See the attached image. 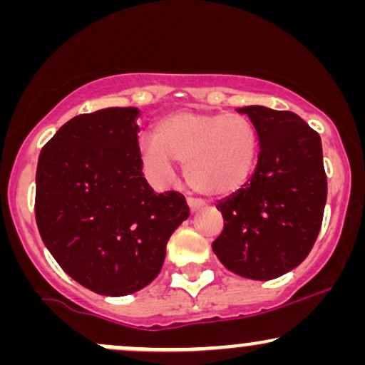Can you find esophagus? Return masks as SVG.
Listing matches in <instances>:
<instances>
[{"instance_id":"esophagus-1","label":"esophagus","mask_w":365,"mask_h":365,"mask_svg":"<svg viewBox=\"0 0 365 365\" xmlns=\"http://www.w3.org/2000/svg\"><path fill=\"white\" fill-rule=\"evenodd\" d=\"M187 204H188V209H190L192 215H194V212L199 211V209H202V207H204V202H202V200H197V199H188V200H187Z\"/></svg>"}]
</instances>
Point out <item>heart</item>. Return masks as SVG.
Masks as SVG:
<instances>
[{
  "label": "heart",
  "instance_id": "1",
  "mask_svg": "<svg viewBox=\"0 0 365 365\" xmlns=\"http://www.w3.org/2000/svg\"><path fill=\"white\" fill-rule=\"evenodd\" d=\"M139 150L154 177L168 180L173 161L185 163L190 188L221 197L237 192L252 177L259 133L252 121L237 113L177 111L158 121L154 137L142 139Z\"/></svg>",
  "mask_w": 365,
  "mask_h": 365
}]
</instances>
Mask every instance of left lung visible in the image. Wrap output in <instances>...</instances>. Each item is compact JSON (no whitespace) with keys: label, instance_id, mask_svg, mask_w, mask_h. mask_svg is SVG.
<instances>
[{"label":"left lung","instance_id":"left-lung-1","mask_svg":"<svg viewBox=\"0 0 365 365\" xmlns=\"http://www.w3.org/2000/svg\"><path fill=\"white\" fill-rule=\"evenodd\" d=\"M259 133L252 177L217 204L225 226L212 250L232 273L274 279L311 252L328 195L321 137L299 115L238 108Z\"/></svg>","mask_w":365,"mask_h":365}]
</instances>
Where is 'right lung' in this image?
Wrapping results in <instances>:
<instances>
[{
	"mask_svg": "<svg viewBox=\"0 0 365 365\" xmlns=\"http://www.w3.org/2000/svg\"><path fill=\"white\" fill-rule=\"evenodd\" d=\"M139 115V108H104L75 116L37 163L41 238L66 274L99 295L148 287L171 233L190 215L182 194H156L144 178Z\"/></svg>",
	"mask_w": 365,
	"mask_h": 365,
	"instance_id": "obj_1",
	"label": "right lung"
}]
</instances>
